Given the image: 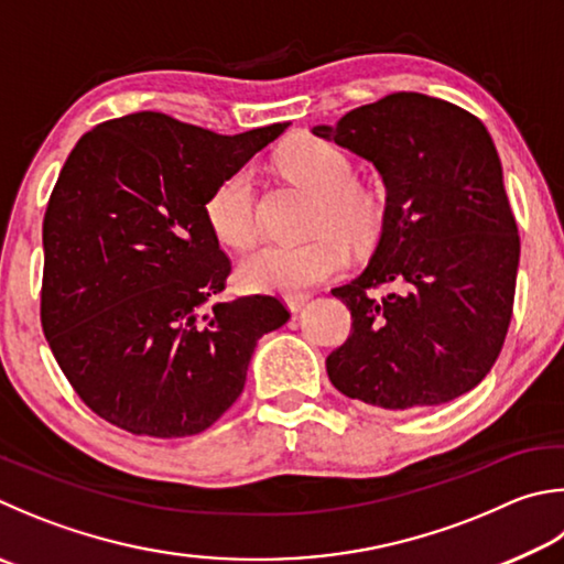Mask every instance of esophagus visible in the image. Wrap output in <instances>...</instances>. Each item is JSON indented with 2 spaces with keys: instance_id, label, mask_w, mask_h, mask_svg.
Wrapping results in <instances>:
<instances>
[{
  "instance_id": "esophagus-1",
  "label": "esophagus",
  "mask_w": 564,
  "mask_h": 564,
  "mask_svg": "<svg viewBox=\"0 0 564 564\" xmlns=\"http://www.w3.org/2000/svg\"><path fill=\"white\" fill-rule=\"evenodd\" d=\"M308 301H311L308 293H289V295H285V305H289L291 311H301Z\"/></svg>"
}]
</instances>
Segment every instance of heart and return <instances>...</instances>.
<instances>
[{"label":"heart","mask_w":564,"mask_h":564,"mask_svg":"<svg viewBox=\"0 0 564 564\" xmlns=\"http://www.w3.org/2000/svg\"><path fill=\"white\" fill-rule=\"evenodd\" d=\"M281 167L293 182L317 194L313 214L315 237L301 243L265 241L239 263V279L251 291L303 293L340 273L347 243L362 247L382 224V199L352 182V160L335 142L295 138L281 150ZM214 237L234 249L249 247L259 229L256 182L249 167L224 177L204 204Z\"/></svg>","instance_id":"b5f03b06"}]
</instances>
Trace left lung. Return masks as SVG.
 Returning <instances> with one entry per match:
<instances>
[{"label":"left lung","instance_id":"8db88e82","mask_svg":"<svg viewBox=\"0 0 564 564\" xmlns=\"http://www.w3.org/2000/svg\"><path fill=\"white\" fill-rule=\"evenodd\" d=\"M313 135L372 162L387 207L367 269L333 289L352 335L327 355L345 397L438 406L490 372L513 315L520 237L484 122L424 94H392ZM389 284L377 300L371 293Z\"/></svg>","mask_w":564,"mask_h":564}]
</instances>
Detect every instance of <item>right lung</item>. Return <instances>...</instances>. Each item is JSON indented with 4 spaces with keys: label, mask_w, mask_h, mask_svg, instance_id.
I'll list each match as a JSON object with an SVG mask.
<instances>
[{
    "label": "right lung",
    "mask_w": 564,
    "mask_h": 564,
    "mask_svg": "<svg viewBox=\"0 0 564 564\" xmlns=\"http://www.w3.org/2000/svg\"><path fill=\"white\" fill-rule=\"evenodd\" d=\"M285 128L217 135L142 110L70 150L44 217L41 327L106 422L204 432L237 402L259 337L291 317L273 295L214 303L231 263L204 217L212 189Z\"/></svg>",
    "instance_id": "add662e5"
}]
</instances>
